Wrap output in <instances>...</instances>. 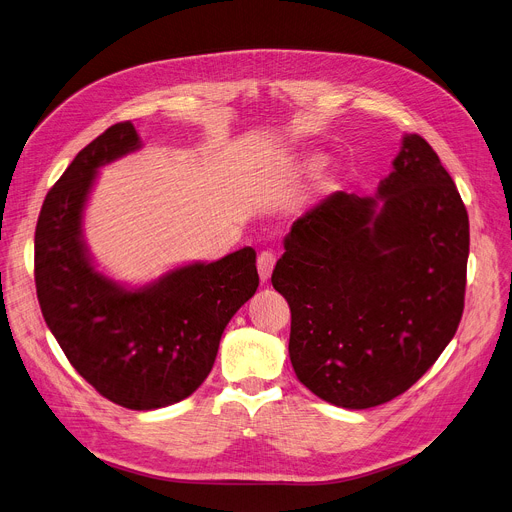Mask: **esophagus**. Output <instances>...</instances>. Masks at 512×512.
Returning a JSON list of instances; mask_svg holds the SVG:
<instances>
[{
	"mask_svg": "<svg viewBox=\"0 0 512 512\" xmlns=\"http://www.w3.org/2000/svg\"><path fill=\"white\" fill-rule=\"evenodd\" d=\"M273 267H275V255L271 251L259 253V257H257V271H259V277H261L263 284L269 282Z\"/></svg>",
	"mask_w": 512,
	"mask_h": 512,
	"instance_id": "1",
	"label": "esophagus"
}]
</instances>
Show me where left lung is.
Segmentation results:
<instances>
[{"instance_id":"8db88e82","label":"left lung","mask_w":512,"mask_h":512,"mask_svg":"<svg viewBox=\"0 0 512 512\" xmlns=\"http://www.w3.org/2000/svg\"><path fill=\"white\" fill-rule=\"evenodd\" d=\"M376 198L335 192L286 235L271 284L292 312L298 380L343 408L406 392L463 314L470 220L433 147L404 134Z\"/></svg>"}]
</instances>
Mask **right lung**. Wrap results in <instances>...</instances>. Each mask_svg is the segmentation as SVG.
I'll return each instance as SVG.
<instances>
[{
	"instance_id": "1",
	"label": "right lung",
	"mask_w": 512,
	"mask_h": 512,
	"mask_svg": "<svg viewBox=\"0 0 512 512\" xmlns=\"http://www.w3.org/2000/svg\"><path fill=\"white\" fill-rule=\"evenodd\" d=\"M141 149L132 122L77 153L44 198L34 235L42 316L77 374L104 398L153 410L192 396L208 378L228 320L257 292L255 251L177 267L126 290L100 273L81 220L98 169Z\"/></svg>"
}]
</instances>
